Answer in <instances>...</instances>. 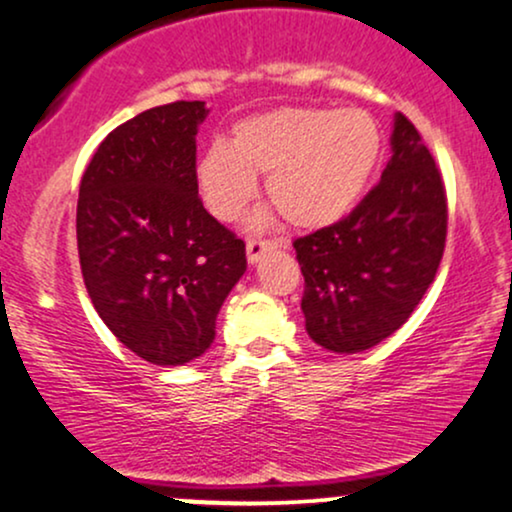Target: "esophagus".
Returning a JSON list of instances; mask_svg holds the SVG:
<instances>
[{
  "mask_svg": "<svg viewBox=\"0 0 512 512\" xmlns=\"http://www.w3.org/2000/svg\"><path fill=\"white\" fill-rule=\"evenodd\" d=\"M279 248V243L276 240H260V238H250L248 243H245V255H248V262L250 264H257L262 260L264 252H272Z\"/></svg>",
  "mask_w": 512,
  "mask_h": 512,
  "instance_id": "obj_1",
  "label": "esophagus"
}]
</instances>
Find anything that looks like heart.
<instances>
[{"label": "heart", "mask_w": 512, "mask_h": 512, "mask_svg": "<svg viewBox=\"0 0 512 512\" xmlns=\"http://www.w3.org/2000/svg\"><path fill=\"white\" fill-rule=\"evenodd\" d=\"M381 157V131L362 109L279 107L252 114L197 159L195 181L217 219L231 221L267 174L269 200L300 231L334 226L353 212ZM260 212L255 224H267Z\"/></svg>", "instance_id": "heart-1"}]
</instances>
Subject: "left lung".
<instances>
[{
    "instance_id": "obj_1",
    "label": "left lung",
    "mask_w": 512,
    "mask_h": 512,
    "mask_svg": "<svg viewBox=\"0 0 512 512\" xmlns=\"http://www.w3.org/2000/svg\"><path fill=\"white\" fill-rule=\"evenodd\" d=\"M381 181L346 219L293 243L305 276V329L317 346L362 353L408 322L446 245V190L432 152L393 116Z\"/></svg>"
}]
</instances>
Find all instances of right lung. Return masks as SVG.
I'll return each instance as SVG.
<instances>
[{"label": "right lung", "mask_w": 512, "mask_h": 512, "mask_svg": "<svg viewBox=\"0 0 512 512\" xmlns=\"http://www.w3.org/2000/svg\"><path fill=\"white\" fill-rule=\"evenodd\" d=\"M205 102H171L121 123L92 155L78 193L83 281L128 350L178 367L212 346L245 243L202 207L195 135Z\"/></svg>", "instance_id": "right-lung-1"}]
</instances>
